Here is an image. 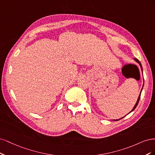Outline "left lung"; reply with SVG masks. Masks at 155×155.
<instances>
[{
	"label": "left lung",
	"instance_id": "8db88e82",
	"mask_svg": "<svg viewBox=\"0 0 155 155\" xmlns=\"http://www.w3.org/2000/svg\"><path fill=\"white\" fill-rule=\"evenodd\" d=\"M134 61H135L137 62H138V64H139V65H140V68H141V69H142V65H141V63H140V62L137 59V58H134ZM142 89H143V87H142ZM142 90H141V91H140V95H139V97H138V100H137V103H136V104L134 105V107L133 108V109L132 110L129 112V113H130L131 112H132L134 109H135L136 107H137V105H138V102H139V101H140V95H141V93H142ZM128 113V114H129ZM124 117H122V118H120V119H118V120H115V121H118V120H120V119H122V118H123Z\"/></svg>",
	"mask_w": 155,
	"mask_h": 155
}]
</instances>
